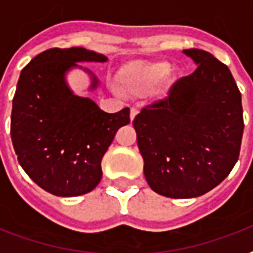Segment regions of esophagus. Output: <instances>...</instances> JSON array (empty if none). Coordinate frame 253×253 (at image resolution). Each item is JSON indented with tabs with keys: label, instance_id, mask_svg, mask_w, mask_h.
Returning <instances> with one entry per match:
<instances>
[{
	"label": "esophagus",
	"instance_id": "esophagus-1",
	"mask_svg": "<svg viewBox=\"0 0 253 253\" xmlns=\"http://www.w3.org/2000/svg\"><path fill=\"white\" fill-rule=\"evenodd\" d=\"M136 114H138V110H136L135 107H131V109H130V119H131V121H134V118L136 117Z\"/></svg>",
	"mask_w": 253,
	"mask_h": 253
}]
</instances>
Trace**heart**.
<instances>
[{
	"label": "heart",
	"mask_w": 253,
	"mask_h": 253,
	"mask_svg": "<svg viewBox=\"0 0 253 253\" xmlns=\"http://www.w3.org/2000/svg\"><path fill=\"white\" fill-rule=\"evenodd\" d=\"M170 69L167 61H135L118 73V89L126 94H142L154 87Z\"/></svg>",
	"instance_id": "obj_1"
}]
</instances>
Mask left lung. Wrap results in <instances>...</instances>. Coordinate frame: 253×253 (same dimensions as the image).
<instances>
[{"instance_id": "8db88e82", "label": "left lung", "mask_w": 253, "mask_h": 253, "mask_svg": "<svg viewBox=\"0 0 253 253\" xmlns=\"http://www.w3.org/2000/svg\"><path fill=\"white\" fill-rule=\"evenodd\" d=\"M184 53L196 71L132 121L147 182L169 198L202 196L219 185L239 159L244 130L242 94L227 65L204 49Z\"/></svg>"}]
</instances>
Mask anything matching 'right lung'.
Instances as JSON below:
<instances>
[{"instance_id":"add662e5","label":"right lung","mask_w":253,"mask_h":253,"mask_svg":"<svg viewBox=\"0 0 253 253\" xmlns=\"http://www.w3.org/2000/svg\"><path fill=\"white\" fill-rule=\"evenodd\" d=\"M83 47L49 48L22 69L13 98L10 135L18 162L45 192L76 197L102 177L101 160L117 131L130 123V109L110 114L73 94L64 75L76 61H106ZM97 80L93 76V85Z\"/></svg>"}]
</instances>
